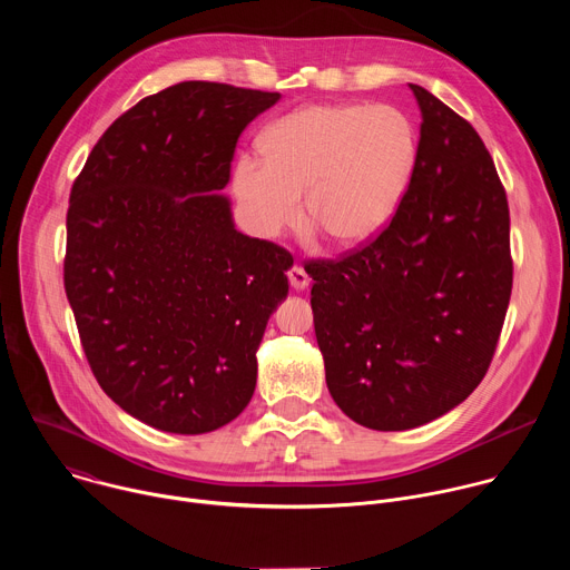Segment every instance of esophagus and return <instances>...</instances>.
<instances>
[{
    "mask_svg": "<svg viewBox=\"0 0 570 570\" xmlns=\"http://www.w3.org/2000/svg\"><path fill=\"white\" fill-rule=\"evenodd\" d=\"M288 282H291V286L295 291H304L308 286V275H306V271L302 266H293L288 271Z\"/></svg>",
    "mask_w": 570,
    "mask_h": 570,
    "instance_id": "1",
    "label": "esophagus"
}]
</instances>
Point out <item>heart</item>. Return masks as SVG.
I'll list each match as a JSON object with an SVG mask.
<instances>
[{
    "mask_svg": "<svg viewBox=\"0 0 570 570\" xmlns=\"http://www.w3.org/2000/svg\"><path fill=\"white\" fill-rule=\"evenodd\" d=\"M262 159L234 167V194L264 238L302 218L332 248L376 238L396 214L417 167V132L390 106L311 104L273 121L259 137Z\"/></svg>",
    "mask_w": 570,
    "mask_h": 570,
    "instance_id": "1",
    "label": "heart"
}]
</instances>
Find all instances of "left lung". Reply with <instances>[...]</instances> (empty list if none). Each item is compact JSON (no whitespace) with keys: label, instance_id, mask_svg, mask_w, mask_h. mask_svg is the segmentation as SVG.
I'll use <instances>...</instances> for the list:
<instances>
[{"label":"left lung","instance_id":"8db88e82","mask_svg":"<svg viewBox=\"0 0 570 570\" xmlns=\"http://www.w3.org/2000/svg\"><path fill=\"white\" fill-rule=\"evenodd\" d=\"M417 167L390 225L338 262H308L327 387L374 431L462 403L492 363L510 293V207L473 126L429 90Z\"/></svg>","mask_w":570,"mask_h":570}]
</instances>
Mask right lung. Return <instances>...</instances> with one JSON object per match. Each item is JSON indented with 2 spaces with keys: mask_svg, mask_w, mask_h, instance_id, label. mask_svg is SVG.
I'll list each match as a JSON object with an SVG mask.
<instances>
[{
  "mask_svg": "<svg viewBox=\"0 0 570 570\" xmlns=\"http://www.w3.org/2000/svg\"><path fill=\"white\" fill-rule=\"evenodd\" d=\"M279 92L185 80L141 99L97 141L67 209L65 293L104 392L135 420L200 435L257 385L291 255L236 232L229 165Z\"/></svg>",
  "mask_w": 570,
  "mask_h": 570,
  "instance_id": "1",
  "label": "right lung"
}]
</instances>
